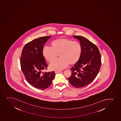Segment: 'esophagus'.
I'll return each instance as SVG.
<instances>
[{
	"label": "esophagus",
	"instance_id": "obj_1",
	"mask_svg": "<svg viewBox=\"0 0 121 121\" xmlns=\"http://www.w3.org/2000/svg\"><path fill=\"white\" fill-rule=\"evenodd\" d=\"M55 73H61V71H55Z\"/></svg>",
	"mask_w": 121,
	"mask_h": 121
}]
</instances>
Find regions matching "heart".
<instances>
[{
	"label": "heart",
	"instance_id": "obj_1",
	"mask_svg": "<svg viewBox=\"0 0 121 121\" xmlns=\"http://www.w3.org/2000/svg\"><path fill=\"white\" fill-rule=\"evenodd\" d=\"M50 46L51 48L45 47L43 49L44 58L49 62L57 58L58 54L60 58L50 64L49 67L52 70H62L68 64L73 65L77 63L80 59L82 48L78 42L61 38L52 41Z\"/></svg>",
	"mask_w": 121,
	"mask_h": 121
}]
</instances>
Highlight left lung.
I'll use <instances>...</instances> for the list:
<instances>
[{"instance_id":"left-lung-1","label":"left lung","mask_w":121,"mask_h":121,"mask_svg":"<svg viewBox=\"0 0 121 121\" xmlns=\"http://www.w3.org/2000/svg\"><path fill=\"white\" fill-rule=\"evenodd\" d=\"M80 42L82 53L79 61L71 68L69 83L76 88L86 86L96 77L101 65V55L96 45L81 36L73 35Z\"/></svg>"}]
</instances>
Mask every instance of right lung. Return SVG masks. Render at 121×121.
<instances>
[{
    "label": "right lung",
    "instance_id": "right-lung-1",
    "mask_svg": "<svg viewBox=\"0 0 121 121\" xmlns=\"http://www.w3.org/2000/svg\"><path fill=\"white\" fill-rule=\"evenodd\" d=\"M51 36L35 39L26 44L22 51L20 62L22 72L27 82L33 87L45 89L51 85L55 77L54 71L43 72L48 65L42 54L45 43Z\"/></svg>",
    "mask_w": 121,
    "mask_h": 121
}]
</instances>
